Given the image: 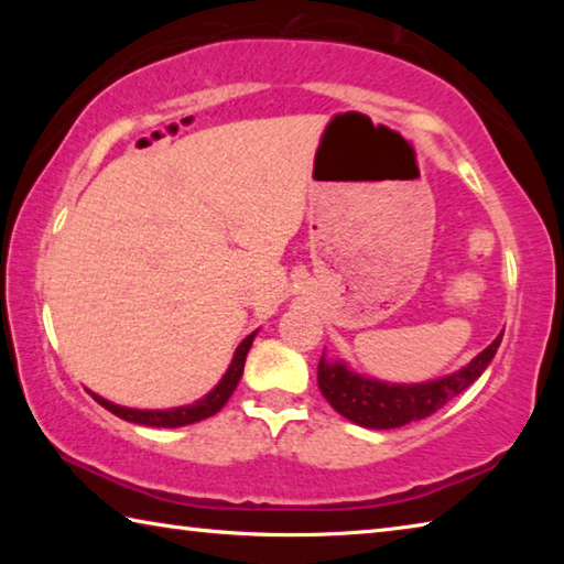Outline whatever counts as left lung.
Segmentation results:
<instances>
[{
  "instance_id": "8db88e82",
  "label": "left lung",
  "mask_w": 564,
  "mask_h": 564,
  "mask_svg": "<svg viewBox=\"0 0 564 564\" xmlns=\"http://www.w3.org/2000/svg\"><path fill=\"white\" fill-rule=\"evenodd\" d=\"M502 333L488 348L451 376L425 380V383H386V380L360 376L346 360H328L326 352L318 362V388L330 408L350 423L370 431L403 427L441 410L447 400L460 395L490 366L500 348Z\"/></svg>"
}]
</instances>
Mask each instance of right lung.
I'll list each match as a JSON object with an SVG mask.
<instances>
[{"instance_id": "obj_1", "label": "right lung", "mask_w": 564, "mask_h": 564, "mask_svg": "<svg viewBox=\"0 0 564 564\" xmlns=\"http://www.w3.org/2000/svg\"><path fill=\"white\" fill-rule=\"evenodd\" d=\"M253 338H256V330L251 333V336H246L241 340V346L236 348L234 358H231V366L226 368V373H224L221 380H218L216 388L208 390L204 398L194 400V403H191V405H178V408H169V410H139V408L117 405V403H111V400L101 398L97 393H91V395H94V400H97L99 405L107 408L109 413H113V415L121 417V420H129V423H137V425L181 427V425L198 423V420H206V417L216 415L218 410H221L228 403V398L234 395L238 380H241V376H243V362H246L248 350H251Z\"/></svg>"}]
</instances>
